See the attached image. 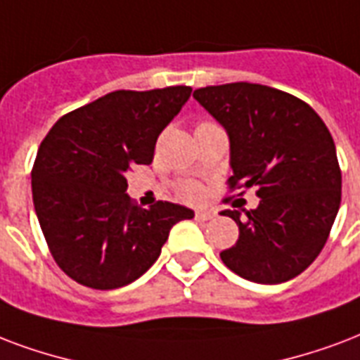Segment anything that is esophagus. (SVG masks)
<instances>
[{
  "label": "esophagus",
  "mask_w": 360,
  "mask_h": 360,
  "mask_svg": "<svg viewBox=\"0 0 360 360\" xmlns=\"http://www.w3.org/2000/svg\"><path fill=\"white\" fill-rule=\"evenodd\" d=\"M213 217H215L213 211H196V221H200V223H205V221H210Z\"/></svg>",
  "instance_id": "esophagus-1"
}]
</instances>
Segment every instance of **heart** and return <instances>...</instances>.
<instances>
[{
	"label": "heart",
	"mask_w": 360,
	"mask_h": 360,
	"mask_svg": "<svg viewBox=\"0 0 360 360\" xmlns=\"http://www.w3.org/2000/svg\"><path fill=\"white\" fill-rule=\"evenodd\" d=\"M202 194H204V191H202V186L196 185V183H188V185L183 186V196H185L186 200H200L202 198Z\"/></svg>",
	"instance_id": "1"
}]
</instances>
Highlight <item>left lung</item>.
<instances>
[{
  "label": "left lung",
  "mask_w": 360,
  "mask_h": 360,
  "mask_svg": "<svg viewBox=\"0 0 360 360\" xmlns=\"http://www.w3.org/2000/svg\"><path fill=\"white\" fill-rule=\"evenodd\" d=\"M230 141V188H257L255 210H226L240 238L221 260L240 278L276 285L296 278L325 247L342 200L333 136L295 96L253 82L194 90Z\"/></svg>",
  "instance_id": "8db88e82"
}]
</instances>
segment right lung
<instances>
[{
    "instance_id": "right-lung-1",
    "label": "right lung",
    "mask_w": 360,
    "mask_h": 360,
    "mask_svg": "<svg viewBox=\"0 0 360 360\" xmlns=\"http://www.w3.org/2000/svg\"><path fill=\"white\" fill-rule=\"evenodd\" d=\"M191 86L117 90L64 115L39 145L32 194L56 264L92 289H119L160 257L169 230L194 211L172 202L149 210L126 194V172L150 164L160 131Z\"/></svg>"
}]
</instances>
